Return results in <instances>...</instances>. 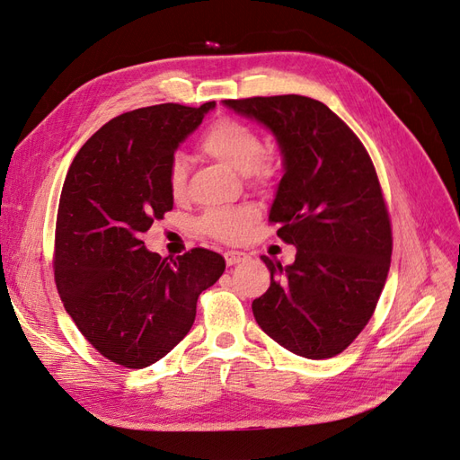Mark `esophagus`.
<instances>
[{
    "mask_svg": "<svg viewBox=\"0 0 460 460\" xmlns=\"http://www.w3.org/2000/svg\"><path fill=\"white\" fill-rule=\"evenodd\" d=\"M247 257H249V255L243 253V252H226V253H225V259H226L228 267H234V264L243 262Z\"/></svg>",
    "mask_w": 460,
    "mask_h": 460,
    "instance_id": "obj_1",
    "label": "esophagus"
}]
</instances>
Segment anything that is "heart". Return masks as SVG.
I'll use <instances>...</instances> for the list:
<instances>
[{"label": "heart", "instance_id": "heart-1", "mask_svg": "<svg viewBox=\"0 0 460 460\" xmlns=\"http://www.w3.org/2000/svg\"><path fill=\"white\" fill-rule=\"evenodd\" d=\"M199 149L205 155L226 164L238 174L262 176V153L264 146L261 136L249 128L247 124L234 119H220L203 134ZM169 188L174 198H182L186 190V166L180 159H174L169 172ZM257 220L253 207L213 208L203 215L199 226L205 234L213 235L220 242H240L249 234V228Z\"/></svg>", "mask_w": 460, "mask_h": 460}]
</instances>
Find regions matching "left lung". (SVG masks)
<instances>
[{
  "mask_svg": "<svg viewBox=\"0 0 460 460\" xmlns=\"http://www.w3.org/2000/svg\"><path fill=\"white\" fill-rule=\"evenodd\" d=\"M270 130L284 174L269 218L297 247L296 261L261 257L270 288L252 309L264 333L305 358L341 353L376 309L392 261V226L365 146L305 95L222 102Z\"/></svg>",
  "mask_w": 460,
  "mask_h": 460,
  "instance_id": "1",
  "label": "left lung"
}]
</instances>
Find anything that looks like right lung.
I'll use <instances>...</instances> for the list:
<instances>
[{
    "instance_id": "add662e5",
    "label": "right lung",
    "mask_w": 460,
    "mask_h": 460,
    "mask_svg": "<svg viewBox=\"0 0 460 460\" xmlns=\"http://www.w3.org/2000/svg\"><path fill=\"white\" fill-rule=\"evenodd\" d=\"M215 102L163 103L109 120L66 172L55 228V284L97 351L127 368L157 363L184 340L198 297L226 269L196 247L176 259L146 249L142 234L171 211L174 153Z\"/></svg>"
}]
</instances>
